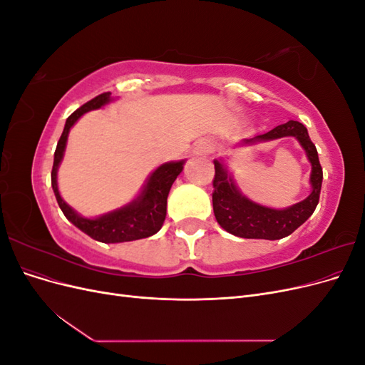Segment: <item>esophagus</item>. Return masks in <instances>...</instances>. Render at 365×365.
<instances>
[{
	"instance_id": "obj_1",
	"label": "esophagus",
	"mask_w": 365,
	"mask_h": 365,
	"mask_svg": "<svg viewBox=\"0 0 365 365\" xmlns=\"http://www.w3.org/2000/svg\"><path fill=\"white\" fill-rule=\"evenodd\" d=\"M193 152L196 153V155H208V153L213 152L212 141H210V140H201V141H197Z\"/></svg>"
}]
</instances>
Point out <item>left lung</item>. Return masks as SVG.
<instances>
[{
  "label": "left lung",
  "instance_id": "left-lung-1",
  "mask_svg": "<svg viewBox=\"0 0 365 365\" xmlns=\"http://www.w3.org/2000/svg\"><path fill=\"white\" fill-rule=\"evenodd\" d=\"M283 137H294L306 152V157L312 168L311 176H309L311 193L306 200L286 208H272L257 204L239 190L224 158L215 160L213 212L217 224L228 233L245 239L277 240L294 233L315 212L319 201V192H322L323 169L318 160L317 148L309 138L304 125L300 121L289 120L288 123L274 128L267 134L242 140L237 143V146L257 145V143Z\"/></svg>",
  "mask_w": 365,
  "mask_h": 365
}]
</instances>
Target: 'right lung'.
<instances>
[{"instance_id": "right-lung-1", "label": "right lung", "mask_w": 365, "mask_h": 365, "mask_svg": "<svg viewBox=\"0 0 365 365\" xmlns=\"http://www.w3.org/2000/svg\"><path fill=\"white\" fill-rule=\"evenodd\" d=\"M114 97L111 93H103L94 97L93 101L81 106L65 121V128L62 135L58 141L56 150H54V161L51 170V187L56 201L70 222L83 231L85 235L93 237L94 240L103 242V244H120V242H130L145 239L153 236L161 230L165 212H168V196L170 187L175 182L182 169L185 160L180 161H169L163 163L161 165L153 170L141 187L140 193L128 202L126 205L120 207L113 212L96 217H85L76 212L73 207L62 200L59 187H58V169L63 160L65 148H67V140L70 129L76 125L83 114L101 109L105 105L111 103Z\"/></svg>"}]
</instances>
